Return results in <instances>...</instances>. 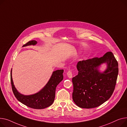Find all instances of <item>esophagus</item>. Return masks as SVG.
I'll use <instances>...</instances> for the list:
<instances>
[{
  "label": "esophagus",
  "mask_w": 127,
  "mask_h": 127,
  "mask_svg": "<svg viewBox=\"0 0 127 127\" xmlns=\"http://www.w3.org/2000/svg\"><path fill=\"white\" fill-rule=\"evenodd\" d=\"M67 74V76L69 78H72V72L71 71H69L68 72L66 73Z\"/></svg>",
  "instance_id": "obj_1"
}]
</instances>
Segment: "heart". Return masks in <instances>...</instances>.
Returning <instances> with one entry per match:
<instances>
[{
	"mask_svg": "<svg viewBox=\"0 0 127 127\" xmlns=\"http://www.w3.org/2000/svg\"><path fill=\"white\" fill-rule=\"evenodd\" d=\"M75 53H76V52H75Z\"/></svg>",
	"mask_w": 127,
	"mask_h": 127,
	"instance_id": "b5f03b06",
	"label": "heart"
}]
</instances>
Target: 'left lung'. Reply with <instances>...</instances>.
I'll return each instance as SVG.
<instances>
[{
	"label": "left lung",
	"mask_w": 127,
	"mask_h": 127,
	"mask_svg": "<svg viewBox=\"0 0 127 127\" xmlns=\"http://www.w3.org/2000/svg\"><path fill=\"white\" fill-rule=\"evenodd\" d=\"M106 64L102 72L101 65ZM78 75L72 78L74 102L80 108L98 107L108 100L114 90L118 73V63L111 52L102 57L79 62Z\"/></svg>",
	"instance_id": "1"
}]
</instances>
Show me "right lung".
Listing matches in <instances>:
<instances>
[{"label":"right lung","mask_w":127,"mask_h":127,"mask_svg":"<svg viewBox=\"0 0 127 127\" xmlns=\"http://www.w3.org/2000/svg\"><path fill=\"white\" fill-rule=\"evenodd\" d=\"M37 43L36 40L30 41L23 47L35 46ZM11 71V82L13 93L18 101L25 105L33 109H42L50 106L53 103L55 96L57 86L63 78V70H57L52 73L47 84L41 90L31 95H24L19 93L14 85L12 79V71Z\"/></svg>","instance_id":"add662e5"}]
</instances>
